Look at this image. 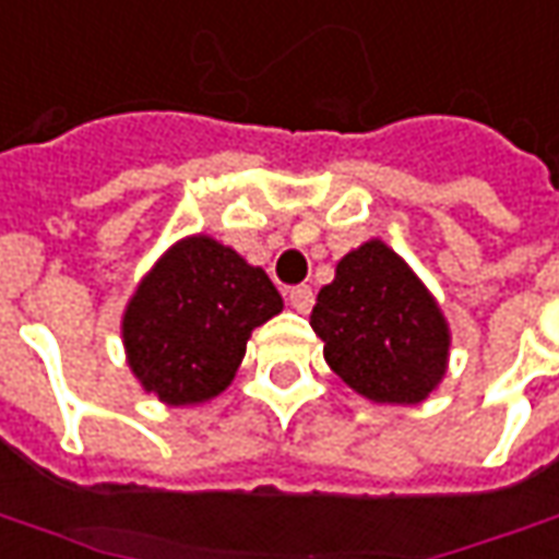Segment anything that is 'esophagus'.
Instances as JSON below:
<instances>
[{"label": "esophagus", "mask_w": 559, "mask_h": 559, "mask_svg": "<svg viewBox=\"0 0 559 559\" xmlns=\"http://www.w3.org/2000/svg\"><path fill=\"white\" fill-rule=\"evenodd\" d=\"M287 302H290V309H296L299 314H306V311H311V306H314V294H311L309 284H296V287L287 290Z\"/></svg>", "instance_id": "obj_1"}]
</instances>
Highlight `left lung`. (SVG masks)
Returning a JSON list of instances; mask_svg holds the SVG:
<instances>
[{"label": "left lung", "mask_w": 559, "mask_h": 559, "mask_svg": "<svg viewBox=\"0 0 559 559\" xmlns=\"http://www.w3.org/2000/svg\"><path fill=\"white\" fill-rule=\"evenodd\" d=\"M311 330L345 385L379 404H419L447 373L450 330L438 302L382 241L345 253L321 287Z\"/></svg>", "instance_id": "obj_1"}]
</instances>
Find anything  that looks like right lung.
Wrapping results in <instances>:
<instances>
[{
	"label": "right lung",
	"mask_w": 559,
	"mask_h": 559,
	"mask_svg": "<svg viewBox=\"0 0 559 559\" xmlns=\"http://www.w3.org/2000/svg\"><path fill=\"white\" fill-rule=\"evenodd\" d=\"M281 306L263 269L207 235H192L158 260L128 302V364L165 404H201L229 385L250 330Z\"/></svg>",
	"instance_id": "right-lung-1"
}]
</instances>
